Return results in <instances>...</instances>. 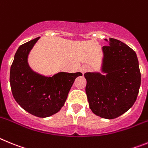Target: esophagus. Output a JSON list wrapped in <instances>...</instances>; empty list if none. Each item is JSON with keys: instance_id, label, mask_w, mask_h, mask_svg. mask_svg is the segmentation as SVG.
<instances>
[{"instance_id": "34e87169", "label": "esophagus", "mask_w": 148, "mask_h": 148, "mask_svg": "<svg viewBox=\"0 0 148 148\" xmlns=\"http://www.w3.org/2000/svg\"><path fill=\"white\" fill-rule=\"evenodd\" d=\"M88 69H89L88 66H82V67H81L80 71H81V72H82L84 74V73H85V72H86V71H88Z\"/></svg>"}]
</instances>
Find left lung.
<instances>
[{"label": "left lung", "mask_w": 148, "mask_h": 148, "mask_svg": "<svg viewBox=\"0 0 148 148\" xmlns=\"http://www.w3.org/2000/svg\"><path fill=\"white\" fill-rule=\"evenodd\" d=\"M99 72L84 74L86 92L92 112L104 119H114L132 107L139 94L141 73L136 54L128 46L114 38L105 39Z\"/></svg>", "instance_id": "8db88e82"}]
</instances>
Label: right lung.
I'll list each match as a JSON object with an SVG mask.
<instances>
[{
  "mask_svg": "<svg viewBox=\"0 0 148 148\" xmlns=\"http://www.w3.org/2000/svg\"><path fill=\"white\" fill-rule=\"evenodd\" d=\"M39 38L18 48L10 69L9 81L13 97L20 106L35 116L45 118L62 108L74 80L82 74L59 72L46 77L34 72L28 63V56Z\"/></svg>",
  "mask_w": 148,
  "mask_h": 148,
  "instance_id": "obj_1",
  "label": "right lung"
}]
</instances>
